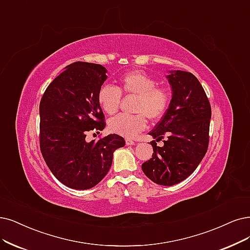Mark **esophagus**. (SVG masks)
Instances as JSON below:
<instances>
[{"label": "esophagus", "mask_w": 250, "mask_h": 250, "mask_svg": "<svg viewBox=\"0 0 250 250\" xmlns=\"http://www.w3.org/2000/svg\"><path fill=\"white\" fill-rule=\"evenodd\" d=\"M125 143H126V145H134L136 142L134 140H132V139H128V138H126Z\"/></svg>", "instance_id": "34e87169"}]
</instances>
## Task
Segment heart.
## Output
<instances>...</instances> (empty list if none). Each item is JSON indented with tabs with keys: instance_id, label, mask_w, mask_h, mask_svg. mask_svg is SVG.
Returning a JSON list of instances; mask_svg holds the SVG:
<instances>
[{
	"instance_id": "b5f03b06",
	"label": "heart",
	"mask_w": 250,
	"mask_h": 250,
	"mask_svg": "<svg viewBox=\"0 0 250 250\" xmlns=\"http://www.w3.org/2000/svg\"><path fill=\"white\" fill-rule=\"evenodd\" d=\"M155 79L141 71H131L122 76L119 85L103 84L98 91V103L105 113H116L122 103V92L137 97L134 111L137 114H119L109 120L112 133L127 138L135 137L147 125V117L151 122L161 119L171 103L168 88L156 86Z\"/></svg>"
}]
</instances>
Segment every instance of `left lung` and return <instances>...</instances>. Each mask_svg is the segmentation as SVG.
Returning <instances> with one entry per match:
<instances>
[{"label": "left lung", "instance_id": "8db88e82", "mask_svg": "<svg viewBox=\"0 0 250 250\" xmlns=\"http://www.w3.org/2000/svg\"><path fill=\"white\" fill-rule=\"evenodd\" d=\"M173 96L168 110L149 133L155 140L152 158L142 164L144 174L165 187L188 178L204 158L209 144L211 106L198 78L189 72H170ZM165 135L164 146L156 142Z\"/></svg>", "mask_w": 250, "mask_h": 250}]
</instances>
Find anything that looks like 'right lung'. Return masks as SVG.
<instances>
[{
	"instance_id": "add662e5",
	"label": "right lung",
	"mask_w": 250,
	"mask_h": 250,
	"mask_svg": "<svg viewBox=\"0 0 250 250\" xmlns=\"http://www.w3.org/2000/svg\"><path fill=\"white\" fill-rule=\"evenodd\" d=\"M98 63L69 64L46 88L40 102V149L55 178L73 189H88L111 168L113 152L125 139L111 134L87 142L88 132L106 126L98 91L107 79Z\"/></svg>"
}]
</instances>
